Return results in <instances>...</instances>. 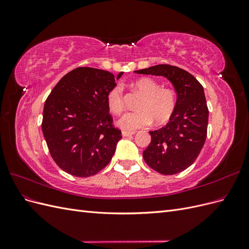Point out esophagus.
I'll return each instance as SVG.
<instances>
[{
  "instance_id": "obj_1",
  "label": "esophagus",
  "mask_w": 249,
  "mask_h": 249,
  "mask_svg": "<svg viewBox=\"0 0 249 249\" xmlns=\"http://www.w3.org/2000/svg\"><path fill=\"white\" fill-rule=\"evenodd\" d=\"M135 132H126V131H123L122 135L124 137H129V136H132V135H134Z\"/></svg>"
}]
</instances>
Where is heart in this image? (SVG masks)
<instances>
[{"instance_id": "1", "label": "heart", "mask_w": 249, "mask_h": 249, "mask_svg": "<svg viewBox=\"0 0 249 249\" xmlns=\"http://www.w3.org/2000/svg\"><path fill=\"white\" fill-rule=\"evenodd\" d=\"M133 87L143 94L138 105V111L127 112L118 119L117 124L124 131H135L144 127L153 122L163 124L170 119L176 109V93L170 88H163L158 82L142 78L133 83ZM109 109L119 114L124 108L123 87L116 85L107 94Z\"/></svg>"}]
</instances>
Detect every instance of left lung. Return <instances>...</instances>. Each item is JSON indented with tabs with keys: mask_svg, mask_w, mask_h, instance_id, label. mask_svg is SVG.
I'll return each mask as SVG.
<instances>
[{
	"mask_svg": "<svg viewBox=\"0 0 249 249\" xmlns=\"http://www.w3.org/2000/svg\"><path fill=\"white\" fill-rule=\"evenodd\" d=\"M135 72L165 77L176 89L175 112L166 125L149 132L152 141L143 152V159L162 175L182 172L196 160L207 138L209 110L203 87L191 73L169 64Z\"/></svg>",
	"mask_w": 249,
	"mask_h": 249,
	"instance_id": "1",
	"label": "left lung"
}]
</instances>
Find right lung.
<instances>
[{
	"label": "right lung",
	"mask_w": 249,
	"mask_h": 249,
	"mask_svg": "<svg viewBox=\"0 0 249 249\" xmlns=\"http://www.w3.org/2000/svg\"><path fill=\"white\" fill-rule=\"evenodd\" d=\"M114 74L78 67L53 88L43 107L42 133L53 160L63 171L87 178L111 161L122 132L112 124L107 94Z\"/></svg>",
	"instance_id": "1"
}]
</instances>
